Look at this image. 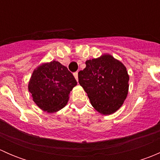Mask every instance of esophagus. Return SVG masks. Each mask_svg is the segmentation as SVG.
<instances>
[{"instance_id":"obj_1","label":"esophagus","mask_w":160,"mask_h":160,"mask_svg":"<svg viewBox=\"0 0 160 160\" xmlns=\"http://www.w3.org/2000/svg\"><path fill=\"white\" fill-rule=\"evenodd\" d=\"M73 76H74V77H75L76 80H77V81H78V72H74Z\"/></svg>"}]
</instances>
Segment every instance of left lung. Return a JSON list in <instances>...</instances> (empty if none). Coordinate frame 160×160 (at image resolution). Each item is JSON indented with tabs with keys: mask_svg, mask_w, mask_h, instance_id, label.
<instances>
[{
	"mask_svg": "<svg viewBox=\"0 0 160 160\" xmlns=\"http://www.w3.org/2000/svg\"><path fill=\"white\" fill-rule=\"evenodd\" d=\"M79 83L94 109L108 115L117 111L126 99L129 76L122 62L109 54L86 61L78 72Z\"/></svg>",
	"mask_w": 160,
	"mask_h": 160,
	"instance_id": "obj_1",
	"label": "left lung"
}]
</instances>
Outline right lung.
Wrapping results in <instances>:
<instances>
[{
	"instance_id": "add662e5",
	"label": "right lung",
	"mask_w": 160,
	"mask_h": 160,
	"mask_svg": "<svg viewBox=\"0 0 160 160\" xmlns=\"http://www.w3.org/2000/svg\"><path fill=\"white\" fill-rule=\"evenodd\" d=\"M77 84L72 72L58 61L38 66L32 72L28 90L39 108L56 112L67 105L69 94Z\"/></svg>"
}]
</instances>
